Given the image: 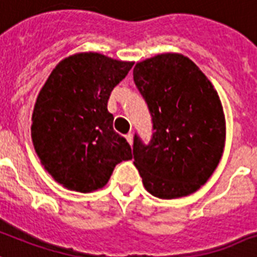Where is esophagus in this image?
<instances>
[{
  "label": "esophagus",
  "instance_id": "34e87169",
  "mask_svg": "<svg viewBox=\"0 0 257 257\" xmlns=\"http://www.w3.org/2000/svg\"><path fill=\"white\" fill-rule=\"evenodd\" d=\"M125 139H126V142H128L129 144H132V143H133V135H132V133H128V135L125 136Z\"/></svg>",
  "mask_w": 257,
  "mask_h": 257
}]
</instances>
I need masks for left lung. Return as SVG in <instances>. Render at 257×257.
<instances>
[{
    "label": "left lung",
    "instance_id": "obj_1",
    "mask_svg": "<svg viewBox=\"0 0 257 257\" xmlns=\"http://www.w3.org/2000/svg\"><path fill=\"white\" fill-rule=\"evenodd\" d=\"M152 117V139H133V164L148 193L186 197L205 185L225 147L220 97L198 66L181 54H160L133 68Z\"/></svg>",
    "mask_w": 257,
    "mask_h": 257
}]
</instances>
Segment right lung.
I'll list each match as a JSON object with an SVG mask.
<instances>
[{
  "label": "right lung",
  "mask_w": 257,
  "mask_h": 257,
  "mask_svg": "<svg viewBox=\"0 0 257 257\" xmlns=\"http://www.w3.org/2000/svg\"><path fill=\"white\" fill-rule=\"evenodd\" d=\"M97 52L68 56L52 70L37 95L32 142L39 159L66 189L90 193L106 185L115 164L132 150L113 129L107 99L132 68Z\"/></svg>",
  "instance_id": "1"
}]
</instances>
